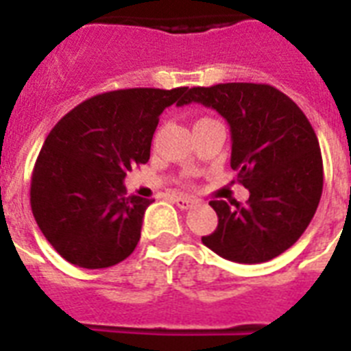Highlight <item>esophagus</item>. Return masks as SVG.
<instances>
[{
    "label": "esophagus",
    "instance_id": "esophagus-1",
    "mask_svg": "<svg viewBox=\"0 0 351 351\" xmlns=\"http://www.w3.org/2000/svg\"><path fill=\"white\" fill-rule=\"evenodd\" d=\"M175 204L180 209H189L195 206V200H193V198H187V197H175Z\"/></svg>",
    "mask_w": 351,
    "mask_h": 351
}]
</instances>
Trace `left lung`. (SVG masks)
<instances>
[{"instance_id":"1","label":"left lung","mask_w":351,"mask_h":351,"mask_svg":"<svg viewBox=\"0 0 351 351\" xmlns=\"http://www.w3.org/2000/svg\"><path fill=\"white\" fill-rule=\"evenodd\" d=\"M198 101L228 120L231 169L250 198L211 200L219 226L204 245L242 264L271 261L291 247L313 219L322 195V156L310 120L289 96L267 84L193 87Z\"/></svg>"}]
</instances>
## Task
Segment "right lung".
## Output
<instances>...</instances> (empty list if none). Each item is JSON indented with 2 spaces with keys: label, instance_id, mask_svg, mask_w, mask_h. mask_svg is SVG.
<instances>
[{
  "label": "right lung",
  "instance_id": "add662e5",
  "mask_svg": "<svg viewBox=\"0 0 351 351\" xmlns=\"http://www.w3.org/2000/svg\"><path fill=\"white\" fill-rule=\"evenodd\" d=\"M189 87L120 89L93 96L52 127L30 180V208L49 244L74 266H114L136 247L153 200L127 197L123 178L147 164L165 107Z\"/></svg>",
  "mask_w": 351,
  "mask_h": 351
}]
</instances>
